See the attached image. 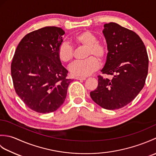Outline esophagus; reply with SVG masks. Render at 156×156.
Instances as JSON below:
<instances>
[{
  "label": "esophagus",
  "instance_id": "esophagus-1",
  "mask_svg": "<svg viewBox=\"0 0 156 156\" xmlns=\"http://www.w3.org/2000/svg\"><path fill=\"white\" fill-rule=\"evenodd\" d=\"M76 80H82V81H83V80H86V78H84V77H76V78H75Z\"/></svg>",
  "mask_w": 156,
  "mask_h": 156
}]
</instances>
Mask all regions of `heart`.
Here are the masks:
<instances>
[{"label": "heart", "instance_id": "b5f03b06", "mask_svg": "<svg viewBox=\"0 0 156 156\" xmlns=\"http://www.w3.org/2000/svg\"><path fill=\"white\" fill-rule=\"evenodd\" d=\"M72 41L79 48H87L85 58L82 61H77L72 64L69 69L73 76H87L97 70L100 66L98 59L102 62L107 58L108 49L105 44L98 41V38L93 33L84 30L73 36ZM58 57L64 63L72 61L74 55V49L67 42H63L58 46Z\"/></svg>", "mask_w": 156, "mask_h": 156}]
</instances>
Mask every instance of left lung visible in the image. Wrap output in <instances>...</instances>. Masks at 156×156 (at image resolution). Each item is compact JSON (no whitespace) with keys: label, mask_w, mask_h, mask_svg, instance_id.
Here are the masks:
<instances>
[{"label":"left lung","mask_w":156,"mask_h":156,"mask_svg":"<svg viewBox=\"0 0 156 156\" xmlns=\"http://www.w3.org/2000/svg\"><path fill=\"white\" fill-rule=\"evenodd\" d=\"M102 31L107 44V62L98 84L90 92L96 103L108 110L122 108L137 97L146 80L149 59L143 41L136 33L115 23H106Z\"/></svg>","instance_id":"1"}]
</instances>
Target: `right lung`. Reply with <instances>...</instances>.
Masks as SVG:
<instances>
[{
	"label": "right lung",
	"mask_w": 156,
	"mask_h": 156,
	"mask_svg": "<svg viewBox=\"0 0 156 156\" xmlns=\"http://www.w3.org/2000/svg\"><path fill=\"white\" fill-rule=\"evenodd\" d=\"M65 32L45 27L23 37L11 63L16 93L27 107L39 113L54 112L64 103L71 79L58 57Z\"/></svg>",
	"instance_id": "add662e5"
}]
</instances>
